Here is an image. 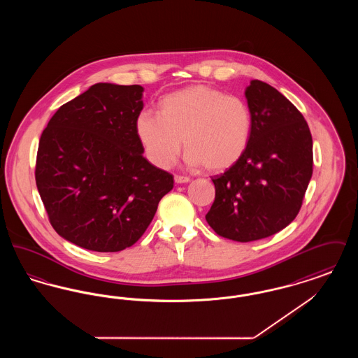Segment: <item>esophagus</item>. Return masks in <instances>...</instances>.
Here are the masks:
<instances>
[{"label": "esophagus", "mask_w": 358, "mask_h": 358, "mask_svg": "<svg viewBox=\"0 0 358 358\" xmlns=\"http://www.w3.org/2000/svg\"><path fill=\"white\" fill-rule=\"evenodd\" d=\"M174 181H176V184H187L190 181V178L187 177V176H178V174H176L174 176Z\"/></svg>", "instance_id": "esophagus-1"}]
</instances>
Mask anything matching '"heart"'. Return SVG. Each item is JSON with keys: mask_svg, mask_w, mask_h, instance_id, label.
I'll list each match as a JSON object with an SVG mask.
<instances>
[{"mask_svg": "<svg viewBox=\"0 0 358 358\" xmlns=\"http://www.w3.org/2000/svg\"><path fill=\"white\" fill-rule=\"evenodd\" d=\"M136 133L148 159L168 169L184 146L189 166L213 171L234 166L245 153L252 115L243 99L209 85H189L165 95L159 114L141 110Z\"/></svg>", "mask_w": 358, "mask_h": 358, "instance_id": "obj_1", "label": "heart"}]
</instances>
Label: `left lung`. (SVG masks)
<instances>
[{"instance_id": "8db88e82", "label": "left lung", "mask_w": 358, "mask_h": 358, "mask_svg": "<svg viewBox=\"0 0 358 358\" xmlns=\"http://www.w3.org/2000/svg\"><path fill=\"white\" fill-rule=\"evenodd\" d=\"M248 148L212 178L216 196L205 219L222 238L240 243L268 238L292 222L313 174V138L298 108L264 82L251 80Z\"/></svg>"}]
</instances>
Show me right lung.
Instances as JSON below:
<instances>
[{
    "label": "right lung",
    "instance_id": "1",
    "mask_svg": "<svg viewBox=\"0 0 358 358\" xmlns=\"http://www.w3.org/2000/svg\"><path fill=\"white\" fill-rule=\"evenodd\" d=\"M143 87L96 83L44 129L36 185L53 229L96 252L131 247L153 220L173 176L143 157L136 133Z\"/></svg>",
    "mask_w": 358,
    "mask_h": 358
}]
</instances>
